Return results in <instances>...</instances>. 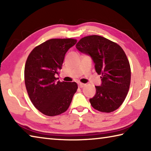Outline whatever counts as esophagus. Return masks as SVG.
<instances>
[{
  "label": "esophagus",
  "instance_id": "34e87169",
  "mask_svg": "<svg viewBox=\"0 0 151 151\" xmlns=\"http://www.w3.org/2000/svg\"><path fill=\"white\" fill-rule=\"evenodd\" d=\"M78 85L79 88H83L85 86V84L82 83H78Z\"/></svg>",
  "mask_w": 151,
  "mask_h": 151
}]
</instances>
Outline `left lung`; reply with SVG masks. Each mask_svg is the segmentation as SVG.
<instances>
[{"instance_id": "1", "label": "left lung", "mask_w": 151, "mask_h": 151, "mask_svg": "<svg viewBox=\"0 0 151 151\" xmlns=\"http://www.w3.org/2000/svg\"><path fill=\"white\" fill-rule=\"evenodd\" d=\"M76 48L93 58L101 86L91 99L92 106L103 112H113L123 103L131 83V66L123 49L116 42L99 35L85 37Z\"/></svg>"}]
</instances>
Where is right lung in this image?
I'll return each mask as SVG.
<instances>
[{
	"mask_svg": "<svg viewBox=\"0 0 151 151\" xmlns=\"http://www.w3.org/2000/svg\"><path fill=\"white\" fill-rule=\"evenodd\" d=\"M74 39H52L36 47L24 66V82L33 105L47 116L59 115L69 107L78 86L75 82L57 81L66 52Z\"/></svg>",
	"mask_w": 151,
	"mask_h": 151,
	"instance_id": "obj_1",
	"label": "right lung"
}]
</instances>
